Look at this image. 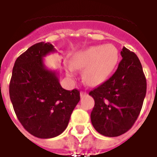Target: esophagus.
I'll return each mask as SVG.
<instances>
[{
  "label": "esophagus",
  "instance_id": "esophagus-1",
  "mask_svg": "<svg viewBox=\"0 0 157 157\" xmlns=\"http://www.w3.org/2000/svg\"><path fill=\"white\" fill-rule=\"evenodd\" d=\"M86 91H80V96H81V98H82V97H84V96H86Z\"/></svg>",
  "mask_w": 157,
  "mask_h": 157
}]
</instances>
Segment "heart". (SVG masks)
Returning a JSON list of instances; mask_svg holds the SVG:
<instances>
[{"instance_id": "1", "label": "heart", "mask_w": 157, "mask_h": 157, "mask_svg": "<svg viewBox=\"0 0 157 157\" xmlns=\"http://www.w3.org/2000/svg\"><path fill=\"white\" fill-rule=\"evenodd\" d=\"M118 51L113 44L91 46L75 53L72 66L84 69L83 79L87 84L96 86L103 82L116 67Z\"/></svg>"}]
</instances>
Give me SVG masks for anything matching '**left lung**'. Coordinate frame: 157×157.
Here are the masks:
<instances>
[{
    "instance_id": "8db88e82",
    "label": "left lung",
    "mask_w": 157,
    "mask_h": 157,
    "mask_svg": "<svg viewBox=\"0 0 157 157\" xmlns=\"http://www.w3.org/2000/svg\"><path fill=\"white\" fill-rule=\"evenodd\" d=\"M121 56L113 75L89 92L95 100L92 126L107 137L121 135L132 127L146 96V78L137 55L123 47Z\"/></svg>"
}]
</instances>
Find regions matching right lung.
<instances>
[{"label": "right lung", "mask_w": 157, "mask_h": 157, "mask_svg": "<svg viewBox=\"0 0 157 157\" xmlns=\"http://www.w3.org/2000/svg\"><path fill=\"white\" fill-rule=\"evenodd\" d=\"M54 52L50 43L32 45L15 61L10 83L17 119L31 135L40 139L61 135L80 100L78 90L62 88L58 74L45 67L43 58Z\"/></svg>", "instance_id": "right-lung-1"}]
</instances>
